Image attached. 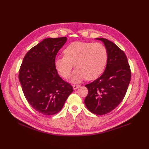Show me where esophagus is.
I'll use <instances>...</instances> for the list:
<instances>
[{
    "mask_svg": "<svg viewBox=\"0 0 149 149\" xmlns=\"http://www.w3.org/2000/svg\"><path fill=\"white\" fill-rule=\"evenodd\" d=\"M72 87L74 88V90H77L79 87H80V85L79 84H73Z\"/></svg>",
    "mask_w": 149,
    "mask_h": 149,
    "instance_id": "esophagus-1",
    "label": "esophagus"
}]
</instances>
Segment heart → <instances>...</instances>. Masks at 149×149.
Instances as JSON below:
<instances>
[{
	"mask_svg": "<svg viewBox=\"0 0 149 149\" xmlns=\"http://www.w3.org/2000/svg\"><path fill=\"white\" fill-rule=\"evenodd\" d=\"M64 56L56 58L55 68L63 78H67L74 66L70 80L80 83L85 79L93 80L102 74L107 60L106 47L100 43L74 42L63 50Z\"/></svg>",
	"mask_w": 149,
	"mask_h": 149,
	"instance_id": "obj_1",
	"label": "heart"
}]
</instances>
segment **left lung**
I'll list each match as a JSON object with an SVG mask.
<instances>
[{"instance_id": "obj_1", "label": "left lung", "mask_w": 149, "mask_h": 149, "mask_svg": "<svg viewBox=\"0 0 149 149\" xmlns=\"http://www.w3.org/2000/svg\"><path fill=\"white\" fill-rule=\"evenodd\" d=\"M95 39L102 42L107 49V65L100 77L85 85L88 93L84 104L90 111L102 115L111 111L122 102L131 73L127 57L118 46L105 38Z\"/></svg>"}]
</instances>
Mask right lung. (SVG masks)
Here are the masks:
<instances>
[{"label": "right lung", "mask_w": 149, "mask_h": 149, "mask_svg": "<svg viewBox=\"0 0 149 149\" xmlns=\"http://www.w3.org/2000/svg\"><path fill=\"white\" fill-rule=\"evenodd\" d=\"M66 41V37L44 39L28 51L19 70V81L27 100L43 115L59 112L73 91L54 66L57 53Z\"/></svg>", "instance_id": "right-lung-1"}]
</instances>
